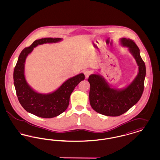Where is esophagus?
<instances>
[{"label": "esophagus", "instance_id": "obj_1", "mask_svg": "<svg viewBox=\"0 0 160 160\" xmlns=\"http://www.w3.org/2000/svg\"><path fill=\"white\" fill-rule=\"evenodd\" d=\"M91 74L92 71H90V70H86V71H84V74L85 76V78H88Z\"/></svg>", "mask_w": 160, "mask_h": 160}]
</instances>
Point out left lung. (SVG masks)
Wrapping results in <instances>:
<instances>
[{
  "instance_id": "obj_1",
  "label": "left lung",
  "mask_w": 160,
  "mask_h": 160,
  "mask_svg": "<svg viewBox=\"0 0 160 160\" xmlns=\"http://www.w3.org/2000/svg\"><path fill=\"white\" fill-rule=\"evenodd\" d=\"M121 46L128 48L138 67L137 76L126 88H113L98 74L90 75L89 101L97 113L108 116H118L125 113L140 99L144 90L146 67L140 50L135 42L125 38L120 39Z\"/></svg>"
}]
</instances>
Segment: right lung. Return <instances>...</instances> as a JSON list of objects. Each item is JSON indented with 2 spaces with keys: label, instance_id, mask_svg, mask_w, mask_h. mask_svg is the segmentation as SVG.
I'll return each mask as SVG.
<instances>
[{
  "label": "right lung",
  "instance_id": "obj_1",
  "mask_svg": "<svg viewBox=\"0 0 160 160\" xmlns=\"http://www.w3.org/2000/svg\"><path fill=\"white\" fill-rule=\"evenodd\" d=\"M62 38H42L35 40L20 54L14 71V84L17 96L22 106L29 113L42 118H52L64 112L69 103V98L75 87L84 80L80 73L67 80L56 91L48 93L35 91L28 84L24 76L26 58L38 45L60 42Z\"/></svg>",
  "mask_w": 160,
  "mask_h": 160
}]
</instances>
